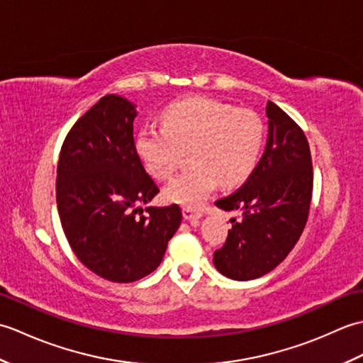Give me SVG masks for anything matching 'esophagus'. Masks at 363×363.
I'll return each mask as SVG.
<instances>
[{"label": "esophagus", "instance_id": "1", "mask_svg": "<svg viewBox=\"0 0 363 363\" xmlns=\"http://www.w3.org/2000/svg\"><path fill=\"white\" fill-rule=\"evenodd\" d=\"M182 215H184V218H186V220L195 221V220H198V218H201L203 213L199 212L198 209H194V207L186 206V207H182Z\"/></svg>", "mask_w": 363, "mask_h": 363}]
</instances>
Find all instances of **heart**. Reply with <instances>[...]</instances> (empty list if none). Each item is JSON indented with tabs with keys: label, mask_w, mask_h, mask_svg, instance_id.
<instances>
[{
	"label": "heart",
	"mask_w": 363,
	"mask_h": 363,
	"mask_svg": "<svg viewBox=\"0 0 363 363\" xmlns=\"http://www.w3.org/2000/svg\"><path fill=\"white\" fill-rule=\"evenodd\" d=\"M162 128L143 126L135 134V151L157 179H168L189 150L191 165L177 174L164 196L182 206H199L217 182L234 187L251 174L264 145V123L250 109L213 98L191 96L174 101L160 113Z\"/></svg>",
	"instance_id": "obj_1"
}]
</instances>
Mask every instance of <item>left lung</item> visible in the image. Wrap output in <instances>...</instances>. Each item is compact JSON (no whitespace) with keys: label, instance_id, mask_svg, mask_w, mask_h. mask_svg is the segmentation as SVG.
<instances>
[{"label":"left lung","instance_id":"obj_1","mask_svg":"<svg viewBox=\"0 0 363 363\" xmlns=\"http://www.w3.org/2000/svg\"><path fill=\"white\" fill-rule=\"evenodd\" d=\"M268 142L264 156L243 186L215 206L240 212L230 218L225 245L213 265L235 281L264 276L289 256L309 218L313 168L309 142L295 120L267 104Z\"/></svg>","mask_w":363,"mask_h":363}]
</instances>
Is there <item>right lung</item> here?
I'll return each instance as SVG.
<instances>
[{"label": "right lung", "instance_id": "1", "mask_svg": "<svg viewBox=\"0 0 363 363\" xmlns=\"http://www.w3.org/2000/svg\"><path fill=\"white\" fill-rule=\"evenodd\" d=\"M135 115L125 98L103 96L68 130L57 162L56 201L68 245L112 282L152 273L182 218L177 204L140 207L159 187L137 156Z\"/></svg>", "mask_w": 363, "mask_h": 363}]
</instances>
